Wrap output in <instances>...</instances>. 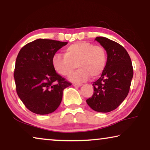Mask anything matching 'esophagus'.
<instances>
[{
  "label": "esophagus",
  "mask_w": 150,
  "mask_h": 150,
  "mask_svg": "<svg viewBox=\"0 0 150 150\" xmlns=\"http://www.w3.org/2000/svg\"><path fill=\"white\" fill-rule=\"evenodd\" d=\"M82 85H82V84H79V83H78V84H76V83H74V87H81V86H82Z\"/></svg>",
  "instance_id": "obj_1"
}]
</instances>
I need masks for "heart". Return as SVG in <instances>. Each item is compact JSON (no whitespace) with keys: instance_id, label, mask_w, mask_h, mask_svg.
Instances as JSON below:
<instances>
[{"instance_id":"heart-1","label":"heart","mask_w":150,"mask_h":150,"mask_svg":"<svg viewBox=\"0 0 150 150\" xmlns=\"http://www.w3.org/2000/svg\"><path fill=\"white\" fill-rule=\"evenodd\" d=\"M64 54L52 57V66L59 74L69 76L75 69H79L69 77L71 81L81 83L91 77L97 79L105 69L108 61L106 49L91 42H79L65 49Z\"/></svg>"}]
</instances>
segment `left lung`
I'll use <instances>...</instances> for the list:
<instances>
[{
  "mask_svg": "<svg viewBox=\"0 0 150 150\" xmlns=\"http://www.w3.org/2000/svg\"><path fill=\"white\" fill-rule=\"evenodd\" d=\"M96 40L106 49L108 61L101 77L93 83V96L86 102L96 111L108 112L116 109L128 96L133 67L122 46L104 37H97Z\"/></svg>",
  "mask_w": 150,
  "mask_h": 150,
  "instance_id": "1",
  "label": "left lung"
}]
</instances>
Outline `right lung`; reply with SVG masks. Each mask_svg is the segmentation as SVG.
Returning a JSON list of instances; mask_svg holds the SVG:
<instances>
[{"label":"right lung","instance_id":"right-lung-1","mask_svg":"<svg viewBox=\"0 0 150 150\" xmlns=\"http://www.w3.org/2000/svg\"><path fill=\"white\" fill-rule=\"evenodd\" d=\"M67 42L38 39L26 44L18 53L13 76L16 92L26 108L46 115L60 105L64 89L71 83L57 74L52 57Z\"/></svg>","mask_w":150,"mask_h":150}]
</instances>
